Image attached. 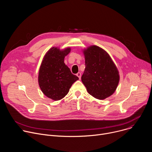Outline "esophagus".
I'll return each mask as SVG.
<instances>
[{
    "label": "esophagus",
    "mask_w": 152,
    "mask_h": 152,
    "mask_svg": "<svg viewBox=\"0 0 152 152\" xmlns=\"http://www.w3.org/2000/svg\"><path fill=\"white\" fill-rule=\"evenodd\" d=\"M76 75H77V76L79 77V79H80V77H81V73H77L76 74Z\"/></svg>",
    "instance_id": "34e87169"
}]
</instances>
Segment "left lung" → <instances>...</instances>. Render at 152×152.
I'll list each match as a JSON object with an SVG mask.
<instances>
[{"instance_id":"8db88e82","label":"left lung","mask_w":152,"mask_h":152,"mask_svg":"<svg viewBox=\"0 0 152 152\" xmlns=\"http://www.w3.org/2000/svg\"><path fill=\"white\" fill-rule=\"evenodd\" d=\"M83 53L85 68L81 79L87 91L99 100L110 97L115 92L120 79L110 56L96 46L89 47Z\"/></svg>"}]
</instances>
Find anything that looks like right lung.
<instances>
[{"label":"right lung","instance_id":"right-lung-1","mask_svg":"<svg viewBox=\"0 0 152 152\" xmlns=\"http://www.w3.org/2000/svg\"><path fill=\"white\" fill-rule=\"evenodd\" d=\"M70 52V48L60 50L52 48L42 61L38 74L39 87L43 93L53 100L66 96L72 84L79 79L64 62L65 56Z\"/></svg>","mask_w":152,"mask_h":152}]
</instances>
